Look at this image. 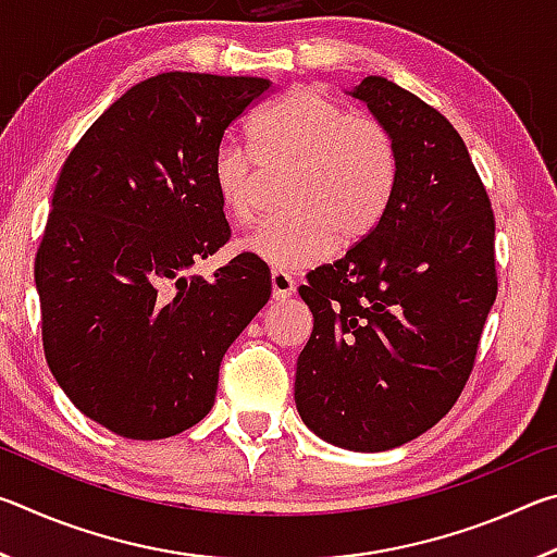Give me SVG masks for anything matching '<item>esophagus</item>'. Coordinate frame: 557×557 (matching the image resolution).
Wrapping results in <instances>:
<instances>
[{
	"label": "esophagus",
	"instance_id": "34e87169",
	"mask_svg": "<svg viewBox=\"0 0 557 557\" xmlns=\"http://www.w3.org/2000/svg\"><path fill=\"white\" fill-rule=\"evenodd\" d=\"M270 285H272V299L277 301L295 295V280H292V275L285 270H272Z\"/></svg>",
	"mask_w": 557,
	"mask_h": 557
}]
</instances>
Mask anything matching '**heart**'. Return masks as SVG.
<instances>
[{
	"instance_id": "1",
	"label": "heart",
	"mask_w": 557,
	"mask_h": 557,
	"mask_svg": "<svg viewBox=\"0 0 557 557\" xmlns=\"http://www.w3.org/2000/svg\"><path fill=\"white\" fill-rule=\"evenodd\" d=\"M262 164H287L289 211L262 221L238 250L275 270H299L342 245L361 243L393 199L398 157L375 120L351 117L344 106L312 88L282 96L252 125ZM211 186L223 213L248 223L256 213V157L223 139L211 157Z\"/></svg>"
}]
</instances>
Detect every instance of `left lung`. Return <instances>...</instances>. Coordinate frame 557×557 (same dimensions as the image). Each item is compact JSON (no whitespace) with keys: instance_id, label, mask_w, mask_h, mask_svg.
Segmentation results:
<instances>
[{"instance_id":"1","label":"left lung","mask_w":557,"mask_h":557,"mask_svg":"<svg viewBox=\"0 0 557 557\" xmlns=\"http://www.w3.org/2000/svg\"><path fill=\"white\" fill-rule=\"evenodd\" d=\"M346 92L391 135L398 176L373 233L299 287L314 329L295 403L329 445L385 451L437 425L465 388L496 299L494 213L445 115L381 75Z\"/></svg>"}]
</instances>
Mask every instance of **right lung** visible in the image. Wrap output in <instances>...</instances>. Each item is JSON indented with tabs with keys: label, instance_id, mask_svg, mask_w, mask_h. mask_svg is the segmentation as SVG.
Instances as JSON below:
<instances>
[{
	"label": "right lung",
	"instance_id": "obj_1",
	"mask_svg": "<svg viewBox=\"0 0 557 557\" xmlns=\"http://www.w3.org/2000/svg\"><path fill=\"white\" fill-rule=\"evenodd\" d=\"M268 78L159 73L73 147L36 252L44 351L86 418L162 440L213 408L228 346L270 299V270L233 258L194 275L231 235L211 157Z\"/></svg>",
	"mask_w": 557,
	"mask_h": 557
}]
</instances>
